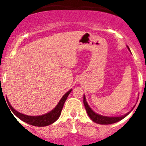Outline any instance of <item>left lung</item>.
I'll list each match as a JSON object with an SVG mask.
<instances>
[{
    "mask_svg": "<svg viewBox=\"0 0 146 146\" xmlns=\"http://www.w3.org/2000/svg\"><path fill=\"white\" fill-rule=\"evenodd\" d=\"M128 47L129 50L130 51L129 48ZM83 103H84L85 108H86V112H87L88 116L90 117L91 120H92L94 122L96 123H99V124H111V123H116V122H118L119 121L122 120L123 118H124L125 117L129 115V113L130 112H129L128 113H126V115H123V116H118V117H108V116H103V115H100L97 114L95 112H94L91 110V108L89 107V105L88 104L87 102H86V96H83ZM132 108V110H133Z\"/></svg>",
    "mask_w": 146,
    "mask_h": 146,
    "instance_id": "left-lung-1",
    "label": "left lung"
}]
</instances>
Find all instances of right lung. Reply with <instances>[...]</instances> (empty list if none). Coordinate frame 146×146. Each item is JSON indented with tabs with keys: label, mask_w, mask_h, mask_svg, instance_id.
Here are the masks:
<instances>
[{
	"label": "right lung",
	"mask_w": 146,
	"mask_h": 146,
	"mask_svg": "<svg viewBox=\"0 0 146 146\" xmlns=\"http://www.w3.org/2000/svg\"><path fill=\"white\" fill-rule=\"evenodd\" d=\"M72 90L71 89L70 91H69L67 93H66L64 95V96L61 98L60 102H58V105L52 110V111H50V113H47V114L42 115H39V116H30V115H26L22 114V113H19V112L16 111L11 106V104H9V101L7 100V102L9 104L10 109L12 111V113L17 117L18 118H20L23 121L25 122V123L31 124L32 126H46L48 125L52 124L55 121H57L58 119L59 116H60V113H61V110L63 109L64 104L65 103L67 97L69 95Z\"/></svg>",
	"instance_id": "1"
}]
</instances>
